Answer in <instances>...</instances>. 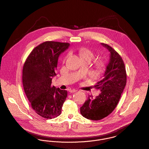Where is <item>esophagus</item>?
<instances>
[{
  "label": "esophagus",
  "instance_id": "esophagus-1",
  "mask_svg": "<svg viewBox=\"0 0 149 149\" xmlns=\"http://www.w3.org/2000/svg\"><path fill=\"white\" fill-rule=\"evenodd\" d=\"M76 91H77V90L72 89L70 90V93H75Z\"/></svg>",
  "mask_w": 149,
  "mask_h": 149
}]
</instances>
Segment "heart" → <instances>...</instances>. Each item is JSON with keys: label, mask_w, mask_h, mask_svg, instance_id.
I'll use <instances>...</instances> for the list:
<instances>
[{"label": "heart", "mask_w": 149, "mask_h": 149, "mask_svg": "<svg viewBox=\"0 0 149 149\" xmlns=\"http://www.w3.org/2000/svg\"><path fill=\"white\" fill-rule=\"evenodd\" d=\"M79 56L81 59L83 58H86L91 60L94 58V54L90 51L89 49H86V48H82L80 49L79 52ZM95 67L96 69L99 71H102L105 67V60L102 58H100L99 59L97 60L95 62Z\"/></svg>", "instance_id": "1"}]
</instances>
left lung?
<instances>
[{
  "mask_svg": "<svg viewBox=\"0 0 149 149\" xmlns=\"http://www.w3.org/2000/svg\"><path fill=\"white\" fill-rule=\"evenodd\" d=\"M111 52L104 78L95 88L101 90L99 95H90L81 107V113L86 119L100 120L109 115L116 108L127 82V73L123 59L111 46L101 43Z\"/></svg>",
  "mask_w": 149,
  "mask_h": 149,
  "instance_id": "obj_1",
  "label": "left lung"
}]
</instances>
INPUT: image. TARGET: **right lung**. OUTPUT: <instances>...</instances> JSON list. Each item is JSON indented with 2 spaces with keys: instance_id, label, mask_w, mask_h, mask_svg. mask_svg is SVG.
I'll return each instance as SVG.
<instances>
[{
  "instance_id": "right-lung-1",
  "label": "right lung",
  "mask_w": 149,
  "mask_h": 149,
  "mask_svg": "<svg viewBox=\"0 0 149 149\" xmlns=\"http://www.w3.org/2000/svg\"><path fill=\"white\" fill-rule=\"evenodd\" d=\"M67 42L45 41L30 52L22 70V83L34 111L45 119H54L61 113L67 91L52 86L60 54L68 48Z\"/></svg>"
}]
</instances>
